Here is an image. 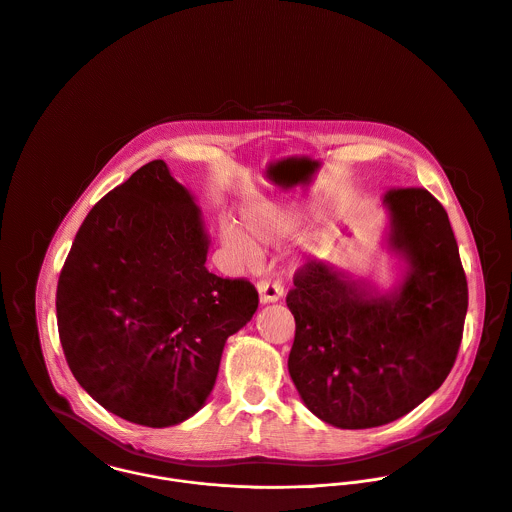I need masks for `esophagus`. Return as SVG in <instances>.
Here are the masks:
<instances>
[{
  "mask_svg": "<svg viewBox=\"0 0 512 512\" xmlns=\"http://www.w3.org/2000/svg\"><path fill=\"white\" fill-rule=\"evenodd\" d=\"M257 291H259V301L263 305L275 303L283 297V285L279 281H271V279H261L257 283Z\"/></svg>",
  "mask_w": 512,
  "mask_h": 512,
  "instance_id": "34e87169",
  "label": "esophagus"
}]
</instances>
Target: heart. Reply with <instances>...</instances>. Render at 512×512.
I'll return each instance as SVG.
<instances>
[{
	"label": "heart",
	"instance_id": "b5f03b06",
	"mask_svg": "<svg viewBox=\"0 0 512 512\" xmlns=\"http://www.w3.org/2000/svg\"><path fill=\"white\" fill-rule=\"evenodd\" d=\"M305 219H307V211L299 205H281V207L269 205V207H261L245 213V227L252 235L251 238L239 225L231 221L221 223L219 235L225 249L239 263L251 265L259 257L257 243H263V245L279 243L287 239L297 227H301Z\"/></svg>",
	"mask_w": 512,
	"mask_h": 512
}]
</instances>
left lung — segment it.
I'll list each match as a JSON object with an SVG mask.
<instances>
[{
    "label": "left lung",
    "instance_id": "8db88e82",
    "mask_svg": "<svg viewBox=\"0 0 512 512\" xmlns=\"http://www.w3.org/2000/svg\"><path fill=\"white\" fill-rule=\"evenodd\" d=\"M389 249L407 263L381 295L361 279L311 261L293 279L289 375L321 421L371 429L401 419L451 373L469 289L445 207L421 187L389 189Z\"/></svg>",
    "mask_w": 512,
    "mask_h": 512
}]
</instances>
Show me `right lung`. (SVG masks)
Returning <instances> with one entry per match:
<instances>
[{"label": "right lung", "mask_w": 512, "mask_h": 512, "mask_svg": "<svg viewBox=\"0 0 512 512\" xmlns=\"http://www.w3.org/2000/svg\"><path fill=\"white\" fill-rule=\"evenodd\" d=\"M207 249L201 211L163 159L83 219L57 281V329L73 377L109 413L161 429L205 405L225 341L259 305L247 279L207 271Z\"/></svg>", "instance_id": "1"}]
</instances>
